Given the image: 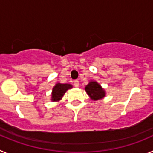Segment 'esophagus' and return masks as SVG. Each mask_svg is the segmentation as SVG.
Returning <instances> with one entry per match:
<instances>
[{
    "mask_svg": "<svg viewBox=\"0 0 153 153\" xmlns=\"http://www.w3.org/2000/svg\"><path fill=\"white\" fill-rule=\"evenodd\" d=\"M74 86H75V87H78V86H79V82L78 80H74Z\"/></svg>",
    "mask_w": 153,
    "mask_h": 153,
    "instance_id": "obj_1",
    "label": "esophagus"
}]
</instances>
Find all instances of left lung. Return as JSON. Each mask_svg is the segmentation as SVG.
I'll list each match as a JSON object with an SVG mask.
<instances>
[{
  "mask_svg": "<svg viewBox=\"0 0 153 153\" xmlns=\"http://www.w3.org/2000/svg\"><path fill=\"white\" fill-rule=\"evenodd\" d=\"M85 90H86V93L90 96V98L93 100H100L106 95L105 90L96 81H90L85 87Z\"/></svg>",
  "mask_w": 153,
  "mask_h": 153,
  "instance_id": "left-lung-1",
  "label": "left lung"
}]
</instances>
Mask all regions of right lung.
Returning <instances> with one entry per match:
<instances>
[{
	"instance_id": "right-lung-1",
	"label": "right lung",
	"mask_w": 153,
	"mask_h": 153,
	"mask_svg": "<svg viewBox=\"0 0 153 153\" xmlns=\"http://www.w3.org/2000/svg\"><path fill=\"white\" fill-rule=\"evenodd\" d=\"M72 87V85L68 84V83H56L54 87L53 88L51 100L53 102L60 100L63 96L64 95V93L67 92V90L71 89Z\"/></svg>"
}]
</instances>
